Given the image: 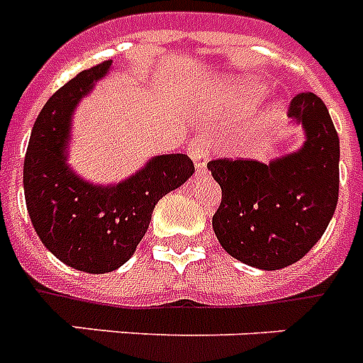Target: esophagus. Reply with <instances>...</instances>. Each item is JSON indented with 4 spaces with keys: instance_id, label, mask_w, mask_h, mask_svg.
<instances>
[{
    "instance_id": "esophagus-1",
    "label": "esophagus",
    "mask_w": 363,
    "mask_h": 363,
    "mask_svg": "<svg viewBox=\"0 0 363 363\" xmlns=\"http://www.w3.org/2000/svg\"><path fill=\"white\" fill-rule=\"evenodd\" d=\"M188 155H190L194 166H196L197 173L205 172L208 156H211V145L207 140H194L188 143Z\"/></svg>"
}]
</instances>
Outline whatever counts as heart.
<instances>
[{
    "label": "heart",
    "instance_id": "obj_1",
    "mask_svg": "<svg viewBox=\"0 0 363 363\" xmlns=\"http://www.w3.org/2000/svg\"><path fill=\"white\" fill-rule=\"evenodd\" d=\"M261 95V91L257 89H248L244 93V100L242 104H240V110H248L252 108L255 99ZM281 119V110H279L278 106H274V108H268L264 110L263 113H259L255 119L252 121V125H250L248 132H246V141H257L259 138H263L270 128H274V125Z\"/></svg>",
    "mask_w": 363,
    "mask_h": 363
}]
</instances>
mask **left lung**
I'll return each instance as SVG.
<instances>
[{
  "mask_svg": "<svg viewBox=\"0 0 363 363\" xmlns=\"http://www.w3.org/2000/svg\"><path fill=\"white\" fill-rule=\"evenodd\" d=\"M289 117L302 126L304 145L268 164L211 160L222 188L212 229L240 263L279 270L296 263L325 235L340 194V138L315 93L291 100Z\"/></svg>",
  "mask_w": 363,
  "mask_h": 363,
  "instance_id": "obj_1",
  "label": "left lung"
}]
</instances>
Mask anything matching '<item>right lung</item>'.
I'll use <instances>...</instances> for the list:
<instances>
[{
    "label": "right lung",
    "instance_id": "add662e5",
    "mask_svg": "<svg viewBox=\"0 0 363 363\" xmlns=\"http://www.w3.org/2000/svg\"><path fill=\"white\" fill-rule=\"evenodd\" d=\"M111 61L82 70L55 91L35 121L23 160V194L38 238L59 261L89 274L117 270L134 255L155 205L188 181L182 152L155 156L125 181L93 184L67 164L72 113Z\"/></svg>",
    "mask_w": 363,
    "mask_h": 363
}]
</instances>
